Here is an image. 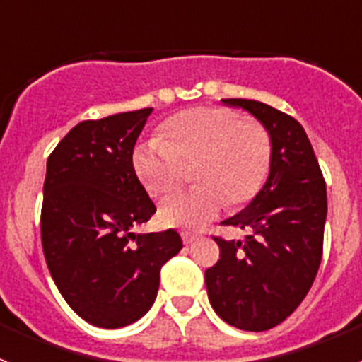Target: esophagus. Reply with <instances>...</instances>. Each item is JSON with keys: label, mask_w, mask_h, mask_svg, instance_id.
Returning a JSON list of instances; mask_svg holds the SVG:
<instances>
[{"label": "esophagus", "mask_w": 362, "mask_h": 362, "mask_svg": "<svg viewBox=\"0 0 362 362\" xmlns=\"http://www.w3.org/2000/svg\"><path fill=\"white\" fill-rule=\"evenodd\" d=\"M181 238H183L185 245H192V243L197 239V233H192V232H183L181 233Z\"/></svg>", "instance_id": "esophagus-1"}]
</instances>
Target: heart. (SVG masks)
<instances>
[{
  "label": "heart",
  "instance_id": "1",
  "mask_svg": "<svg viewBox=\"0 0 362 362\" xmlns=\"http://www.w3.org/2000/svg\"><path fill=\"white\" fill-rule=\"evenodd\" d=\"M163 137L136 145L132 165L152 196L174 190L194 165L197 187L163 201L159 219L168 226L197 230L225 204L248 203L270 170L272 141L257 121L239 119L225 107H196L163 124Z\"/></svg>",
  "mask_w": 362,
  "mask_h": 362
}]
</instances>
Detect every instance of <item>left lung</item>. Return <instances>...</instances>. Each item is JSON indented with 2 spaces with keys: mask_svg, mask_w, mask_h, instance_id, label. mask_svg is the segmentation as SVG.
<instances>
[{
  "mask_svg": "<svg viewBox=\"0 0 362 362\" xmlns=\"http://www.w3.org/2000/svg\"><path fill=\"white\" fill-rule=\"evenodd\" d=\"M267 129L272 163L267 183L228 226L250 230L245 241L219 245L204 272L212 308L246 332L270 330L292 315L317 276L326 221V183L299 121L254 99H223Z\"/></svg>",
  "mask_w": 362,
  "mask_h": 362,
  "instance_id": "1",
  "label": "left lung"
}]
</instances>
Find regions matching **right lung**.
I'll return each instance as SVG.
<instances>
[{"mask_svg":"<svg viewBox=\"0 0 362 362\" xmlns=\"http://www.w3.org/2000/svg\"><path fill=\"white\" fill-rule=\"evenodd\" d=\"M152 108L76 124L47 161L41 245L70 308L99 328H121L153 305L159 272L183 241L175 230L134 233L156 214L132 152Z\"/></svg>","mask_w":362,"mask_h":362,"instance_id":"1","label":"right lung"}]
</instances>
